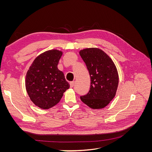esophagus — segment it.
I'll use <instances>...</instances> for the list:
<instances>
[{
	"label": "esophagus",
	"instance_id": "esophagus-1",
	"mask_svg": "<svg viewBox=\"0 0 152 152\" xmlns=\"http://www.w3.org/2000/svg\"><path fill=\"white\" fill-rule=\"evenodd\" d=\"M70 87H73V86H74L75 85V82L73 81V82H71L70 83Z\"/></svg>",
	"mask_w": 152,
	"mask_h": 152
}]
</instances>
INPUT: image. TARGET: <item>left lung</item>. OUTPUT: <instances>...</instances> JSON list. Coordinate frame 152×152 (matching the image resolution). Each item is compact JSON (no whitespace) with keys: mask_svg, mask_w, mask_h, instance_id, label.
Segmentation results:
<instances>
[{"mask_svg":"<svg viewBox=\"0 0 152 152\" xmlns=\"http://www.w3.org/2000/svg\"><path fill=\"white\" fill-rule=\"evenodd\" d=\"M91 78L88 93L80 96L82 102L93 109L104 108L113 99L118 84V75L114 63L98 48H87L79 52Z\"/></svg>","mask_w":152,"mask_h":152,"instance_id":"8db88e82","label":"left lung"}]
</instances>
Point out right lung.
Returning <instances> with one entry per match:
<instances>
[{"instance_id":"1","label":"right lung","mask_w":152,"mask_h":152,"mask_svg":"<svg viewBox=\"0 0 152 152\" xmlns=\"http://www.w3.org/2000/svg\"><path fill=\"white\" fill-rule=\"evenodd\" d=\"M63 53L47 50L37 57L26 73L25 86L31 101L42 109L58 104L70 84L58 65Z\"/></svg>"}]
</instances>
